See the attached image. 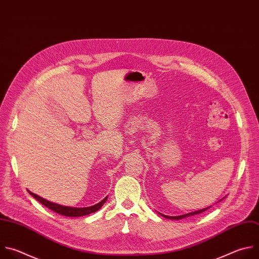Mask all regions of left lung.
Returning a JSON list of instances; mask_svg holds the SVG:
<instances>
[{"mask_svg":"<svg viewBox=\"0 0 259 259\" xmlns=\"http://www.w3.org/2000/svg\"><path fill=\"white\" fill-rule=\"evenodd\" d=\"M223 200V199H222ZM221 200V201H222ZM211 207V206H209V207H207V208H204V209H200V210H197V211H194V212H189V213H187V214H183V215H179V217H168V215H164V214H161L163 218H165V219H168V220H182V219H185V218H188V217H192V215H195V214H199V213H202V212H204L205 210H207V209H209Z\"/></svg>","mask_w":259,"mask_h":259,"instance_id":"obj_1","label":"left lung"}]
</instances>
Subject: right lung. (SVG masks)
<instances>
[{
    "instance_id": "add662e5",
    "label": "right lung",
    "mask_w": 259,
    "mask_h": 259,
    "mask_svg": "<svg viewBox=\"0 0 259 259\" xmlns=\"http://www.w3.org/2000/svg\"><path fill=\"white\" fill-rule=\"evenodd\" d=\"M28 193L34 198L36 199L39 203H41L42 205H45L46 207H48L49 209L53 210L59 214L65 215V217H70V218H77V217H83V215H88L90 213H94L96 211H98L104 203L107 200V197L103 199L101 202L97 203L96 205L90 206V207H81V208H76V207H69V206H63V205H59L53 202H50L33 193H31L30 191H28Z\"/></svg>"
}]
</instances>
